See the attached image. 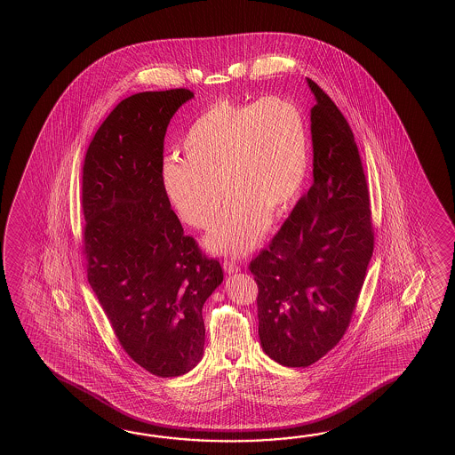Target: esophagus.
Here are the masks:
<instances>
[{"label": "esophagus", "mask_w": 455, "mask_h": 455, "mask_svg": "<svg viewBox=\"0 0 455 455\" xmlns=\"http://www.w3.org/2000/svg\"><path fill=\"white\" fill-rule=\"evenodd\" d=\"M223 267L224 271H226V273H229V275H231V273H237V271L241 270V267H239L235 261L232 260H224Z\"/></svg>", "instance_id": "1"}]
</instances>
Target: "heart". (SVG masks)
I'll list each match as a JSON object with an SVG mask.
<instances>
[{
	"label": "heart",
	"mask_w": 455,
	"mask_h": 455,
	"mask_svg": "<svg viewBox=\"0 0 455 455\" xmlns=\"http://www.w3.org/2000/svg\"><path fill=\"white\" fill-rule=\"evenodd\" d=\"M185 159H167L161 180L184 223L204 229L213 253L242 255L265 234L268 218H280L298 200L310 161L304 112L288 97L251 104L216 102L188 128Z\"/></svg>",
	"instance_id": "1"
}]
</instances>
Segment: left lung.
Masks as SVG:
<instances>
[{"label":"left lung","instance_id":"1","mask_svg":"<svg viewBox=\"0 0 455 455\" xmlns=\"http://www.w3.org/2000/svg\"><path fill=\"white\" fill-rule=\"evenodd\" d=\"M314 184L251 260L261 348L288 368L325 356L348 329L374 249L368 184L339 107L307 77Z\"/></svg>","mask_w":455,"mask_h":455}]
</instances>
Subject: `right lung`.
<instances>
[{"label": "right lung", "mask_w": 455, "mask_h": 455, "mask_svg": "<svg viewBox=\"0 0 455 455\" xmlns=\"http://www.w3.org/2000/svg\"><path fill=\"white\" fill-rule=\"evenodd\" d=\"M192 97L188 89L126 97L83 167L87 280L122 348L159 378L204 358L202 309L223 283L220 261L185 235L161 180L167 125Z\"/></svg>", "instance_id": "1"}]
</instances>
